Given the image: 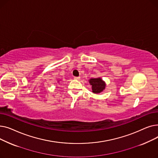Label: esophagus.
<instances>
[{
  "label": "esophagus",
  "instance_id": "34e87169",
  "mask_svg": "<svg viewBox=\"0 0 158 158\" xmlns=\"http://www.w3.org/2000/svg\"><path fill=\"white\" fill-rule=\"evenodd\" d=\"M74 79H76V80H79L80 79V77H74Z\"/></svg>",
  "mask_w": 158,
  "mask_h": 158
}]
</instances>
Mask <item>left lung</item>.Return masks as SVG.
I'll return each instance as SVG.
<instances>
[{"label": "left lung", "mask_w": 158, "mask_h": 158, "mask_svg": "<svg viewBox=\"0 0 158 158\" xmlns=\"http://www.w3.org/2000/svg\"><path fill=\"white\" fill-rule=\"evenodd\" d=\"M89 84L92 85V92L94 94H99L102 92L106 88L105 82L101 78H94L89 80Z\"/></svg>", "instance_id": "8db88e82"}]
</instances>
